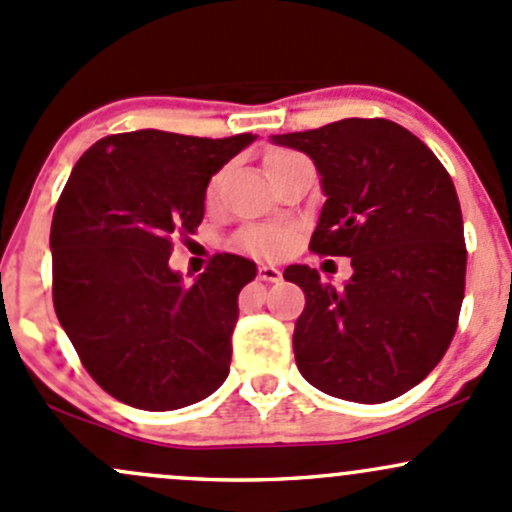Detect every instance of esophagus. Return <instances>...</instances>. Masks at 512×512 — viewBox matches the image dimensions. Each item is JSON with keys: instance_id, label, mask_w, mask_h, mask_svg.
I'll return each mask as SVG.
<instances>
[{"instance_id": "obj_1", "label": "esophagus", "mask_w": 512, "mask_h": 512, "mask_svg": "<svg viewBox=\"0 0 512 512\" xmlns=\"http://www.w3.org/2000/svg\"><path fill=\"white\" fill-rule=\"evenodd\" d=\"M258 278L266 280V283H278L280 271L276 266H271V263H261V266H258Z\"/></svg>"}]
</instances>
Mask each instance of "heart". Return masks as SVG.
<instances>
[{"label": "heart", "instance_id": "obj_1", "mask_svg": "<svg viewBox=\"0 0 512 512\" xmlns=\"http://www.w3.org/2000/svg\"><path fill=\"white\" fill-rule=\"evenodd\" d=\"M295 156L290 151H271L266 156V168L273 166V163L283 161V158ZM214 192V183L210 185V197ZM236 244L241 249L251 251V254L258 256H278L283 251H288V246L293 244V229L288 224H278V222H263V224H249V227L241 229L236 234Z\"/></svg>", "mask_w": 512, "mask_h": 512}]
</instances>
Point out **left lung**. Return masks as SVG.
I'll return each instance as SVG.
<instances>
[{
    "label": "left lung",
    "instance_id": "obj_1",
    "mask_svg": "<svg viewBox=\"0 0 512 512\" xmlns=\"http://www.w3.org/2000/svg\"><path fill=\"white\" fill-rule=\"evenodd\" d=\"M307 153L324 205L310 249L351 258L344 285L310 266L285 268L305 310L293 349L307 383L351 403H386L442 361L464 300L459 197L437 156L388 119H342L271 136Z\"/></svg>",
    "mask_w": 512,
    "mask_h": 512
}]
</instances>
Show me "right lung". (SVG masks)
Segmentation results:
<instances>
[{"label":"right lung","instance_id":"obj_1","mask_svg":"<svg viewBox=\"0 0 512 512\" xmlns=\"http://www.w3.org/2000/svg\"><path fill=\"white\" fill-rule=\"evenodd\" d=\"M254 141L104 136L65 183L51 224L53 305L87 373L131 408H185L229 376L236 300L256 263L217 254L185 285L168 258L173 236L205 217L212 175Z\"/></svg>","mask_w":512,"mask_h":512}]
</instances>
